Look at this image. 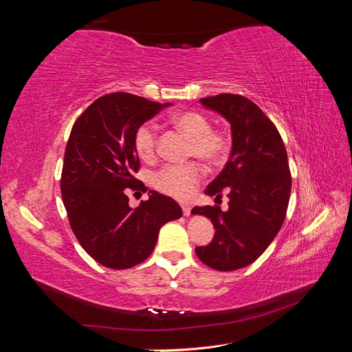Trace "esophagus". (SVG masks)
Listing matches in <instances>:
<instances>
[{
  "instance_id": "34e87169",
  "label": "esophagus",
  "mask_w": 352,
  "mask_h": 352,
  "mask_svg": "<svg viewBox=\"0 0 352 352\" xmlns=\"http://www.w3.org/2000/svg\"><path fill=\"white\" fill-rule=\"evenodd\" d=\"M182 211H184V216H189L190 214V206L182 204Z\"/></svg>"
}]
</instances>
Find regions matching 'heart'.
Here are the masks:
<instances>
[{
	"label": "heart",
	"mask_w": 352,
	"mask_h": 352,
	"mask_svg": "<svg viewBox=\"0 0 352 352\" xmlns=\"http://www.w3.org/2000/svg\"><path fill=\"white\" fill-rule=\"evenodd\" d=\"M172 123L190 138L188 157H197L206 164L216 167L226 162L230 151L228 133L212 129L210 117L197 110H188L173 116ZM133 148L144 162H153L158 153V133L155 126L145 122L133 133ZM204 175L197 163L168 164L154 176V185L162 192L185 199L194 192L195 185Z\"/></svg>",
	"instance_id": "obj_1"
}]
</instances>
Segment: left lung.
<instances>
[{
    "label": "left lung",
    "mask_w": 352,
    "mask_h": 352,
    "mask_svg": "<svg viewBox=\"0 0 352 352\" xmlns=\"http://www.w3.org/2000/svg\"><path fill=\"white\" fill-rule=\"evenodd\" d=\"M206 109L230 123L232 153L206 194L229 197L228 211L220 207H194L214 226V238L197 247L198 258L208 267L232 272L257 260L280 230L289 204L292 177L279 131L257 104L242 95L219 94L201 98Z\"/></svg>",
    "instance_id": "obj_1"
}]
</instances>
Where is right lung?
<instances>
[{"label":"right lung","mask_w":352,"mask_h":352,"mask_svg":"<svg viewBox=\"0 0 352 352\" xmlns=\"http://www.w3.org/2000/svg\"><path fill=\"white\" fill-rule=\"evenodd\" d=\"M167 105L113 92L95 100L72 127L60 180L63 204L82 248L109 269L145 261L160 228L182 217L177 202L155 190L136 208L127 197L131 190L146 192L135 177L140 157L133 133Z\"/></svg>","instance_id":"add662e5"}]
</instances>
